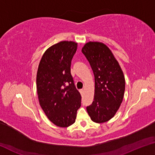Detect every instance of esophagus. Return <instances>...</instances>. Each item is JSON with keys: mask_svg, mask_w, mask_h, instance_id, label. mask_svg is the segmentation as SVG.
<instances>
[{"mask_svg": "<svg viewBox=\"0 0 155 155\" xmlns=\"http://www.w3.org/2000/svg\"><path fill=\"white\" fill-rule=\"evenodd\" d=\"M79 91H80V93H81V95H83V93H84V90H80Z\"/></svg>", "mask_w": 155, "mask_h": 155, "instance_id": "esophagus-1", "label": "esophagus"}]
</instances>
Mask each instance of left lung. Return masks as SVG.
Returning a JSON list of instances; mask_svg holds the SVG:
<instances>
[{"instance_id": "8db88e82", "label": "left lung", "mask_w": 155, "mask_h": 155, "mask_svg": "<svg viewBox=\"0 0 155 155\" xmlns=\"http://www.w3.org/2000/svg\"><path fill=\"white\" fill-rule=\"evenodd\" d=\"M81 51L90 63L95 79L94 101L87 107V113L94 122H107L116 114L124 98V74L111 50L103 43L89 41Z\"/></svg>"}]
</instances>
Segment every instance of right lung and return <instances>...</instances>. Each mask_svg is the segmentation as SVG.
<instances>
[{"mask_svg": "<svg viewBox=\"0 0 155 155\" xmlns=\"http://www.w3.org/2000/svg\"><path fill=\"white\" fill-rule=\"evenodd\" d=\"M77 43L62 41L46 50L40 60L36 85L40 104L54 124L68 127L75 122L81 96L70 72Z\"/></svg>", "mask_w": 155, "mask_h": 155, "instance_id": "1", "label": "right lung"}]
</instances>
